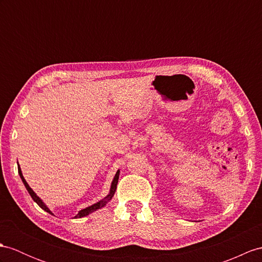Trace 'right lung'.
<instances>
[{
  "label": "right lung",
  "mask_w": 262,
  "mask_h": 262,
  "mask_svg": "<svg viewBox=\"0 0 262 262\" xmlns=\"http://www.w3.org/2000/svg\"><path fill=\"white\" fill-rule=\"evenodd\" d=\"M17 170H18V176H20L21 180H22L23 184L25 186V188H27L28 192H29L30 195L32 196V199H33L34 202H36L37 205H39V206L44 210V211L49 212L50 214H53V212L51 211V210L49 209V207L46 205V203L43 202V200L41 199V198H40L39 195H37L33 190H32V188L29 186V183L27 182V180L24 179V177H23V174H22V170H21V168H20V165H18V163H17ZM119 176H120V170L117 171V173H116V176H114L113 180H112V182H111V187H110L109 193H107V194L103 198V199H101L100 201H98L97 203H94V205H92V206H90V207H86L85 209L80 210V211L78 212V214H76V215L74 216V219L82 218V216H86V215H89L90 213H92V212H94V211H97V210L105 207V206L107 205V203L110 202V200L112 199V198H113L114 193H116L117 184H118V180H119Z\"/></svg>",
  "instance_id": "add662e5"
}]
</instances>
